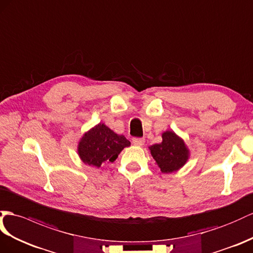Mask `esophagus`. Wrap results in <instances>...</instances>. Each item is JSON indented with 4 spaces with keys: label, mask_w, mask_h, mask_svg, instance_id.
<instances>
[{
    "label": "esophagus",
    "mask_w": 253,
    "mask_h": 253,
    "mask_svg": "<svg viewBox=\"0 0 253 253\" xmlns=\"http://www.w3.org/2000/svg\"><path fill=\"white\" fill-rule=\"evenodd\" d=\"M132 143L134 145L142 146L145 143V139H143V138H132Z\"/></svg>",
    "instance_id": "34e87169"
}]
</instances>
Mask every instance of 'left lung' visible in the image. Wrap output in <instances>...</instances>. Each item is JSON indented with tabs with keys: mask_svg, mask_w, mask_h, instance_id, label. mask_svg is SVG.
<instances>
[{
	"mask_svg": "<svg viewBox=\"0 0 253 253\" xmlns=\"http://www.w3.org/2000/svg\"><path fill=\"white\" fill-rule=\"evenodd\" d=\"M150 150L163 173L177 171L188 159V150L186 148L184 141L173 131L164 132L163 142L152 145Z\"/></svg>",
	"mask_w": 253,
	"mask_h": 253,
	"instance_id": "left-lung-1",
	"label": "left lung"
}]
</instances>
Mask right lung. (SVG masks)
I'll use <instances>...</instances> for the list:
<instances>
[{"label": "right lung", "mask_w": 253, "mask_h": 253, "mask_svg": "<svg viewBox=\"0 0 253 253\" xmlns=\"http://www.w3.org/2000/svg\"><path fill=\"white\" fill-rule=\"evenodd\" d=\"M130 145L124 135L116 134L106 125L98 124L83 135L79 143V155L84 164L100 168L113 163L124 147Z\"/></svg>", "instance_id": "1"}]
</instances>
